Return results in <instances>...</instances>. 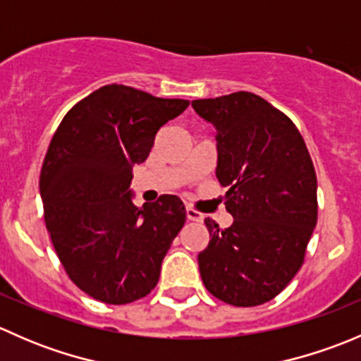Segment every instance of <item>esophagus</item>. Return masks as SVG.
Returning a JSON list of instances; mask_svg holds the SVG:
<instances>
[{
    "instance_id": "esophagus-1",
    "label": "esophagus",
    "mask_w": 361,
    "mask_h": 361,
    "mask_svg": "<svg viewBox=\"0 0 361 361\" xmlns=\"http://www.w3.org/2000/svg\"><path fill=\"white\" fill-rule=\"evenodd\" d=\"M187 218L190 221H201L202 220V213H199V211H195L194 207H187Z\"/></svg>"
}]
</instances>
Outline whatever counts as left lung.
Returning <instances> with one entry per match:
<instances>
[{
	"instance_id": "obj_1",
	"label": "left lung",
	"mask_w": 361,
	"mask_h": 361,
	"mask_svg": "<svg viewBox=\"0 0 361 361\" xmlns=\"http://www.w3.org/2000/svg\"><path fill=\"white\" fill-rule=\"evenodd\" d=\"M216 129L220 185L228 187V228L206 218L209 245L199 253L207 292L253 307L286 288L304 264L318 220L316 173L295 123L253 92L192 101Z\"/></svg>"
}]
</instances>
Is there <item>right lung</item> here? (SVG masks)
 Listing matches in <instances>:
<instances>
[{
	"instance_id": "right-lung-1",
	"label": "right lung",
	"mask_w": 361,
	"mask_h": 361,
	"mask_svg": "<svg viewBox=\"0 0 361 361\" xmlns=\"http://www.w3.org/2000/svg\"><path fill=\"white\" fill-rule=\"evenodd\" d=\"M188 104L111 83L78 101L50 141L39 174L47 231L69 279L96 300L129 304L157 285L187 211L176 195L136 207L129 187L160 127Z\"/></svg>"
}]
</instances>
